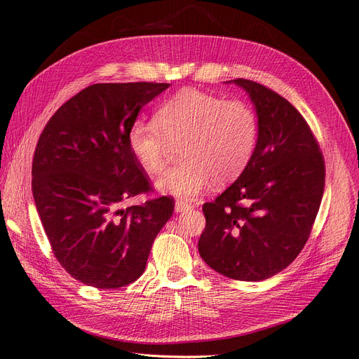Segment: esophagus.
<instances>
[{"instance_id":"esophagus-1","label":"esophagus","mask_w":359,"mask_h":359,"mask_svg":"<svg viewBox=\"0 0 359 359\" xmlns=\"http://www.w3.org/2000/svg\"><path fill=\"white\" fill-rule=\"evenodd\" d=\"M191 209H194V205H192L191 203H187V201L177 200V201H176V204H175V210H176L177 213L188 212V210H191Z\"/></svg>"}]
</instances>
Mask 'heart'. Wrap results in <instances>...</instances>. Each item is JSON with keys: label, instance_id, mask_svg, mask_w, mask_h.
Listing matches in <instances>:
<instances>
[{"label": "heart", "instance_id": "b5f03b06", "mask_svg": "<svg viewBox=\"0 0 359 359\" xmlns=\"http://www.w3.org/2000/svg\"><path fill=\"white\" fill-rule=\"evenodd\" d=\"M258 114L252 104L187 88L165 100L154 119L135 121L128 131L133 156L149 175L163 172L179 146L182 163L156 183L177 198H194L210 180L238 177L255 152Z\"/></svg>", "mask_w": 359, "mask_h": 359}]
</instances>
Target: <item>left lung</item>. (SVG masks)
I'll return each mask as SVG.
<instances>
[{"instance_id":"8db88e82","label":"left lung","mask_w":359,"mask_h":359,"mask_svg":"<svg viewBox=\"0 0 359 359\" xmlns=\"http://www.w3.org/2000/svg\"><path fill=\"white\" fill-rule=\"evenodd\" d=\"M234 83L255 104L259 137L240 177L203 204L200 255L229 279L258 282L291 264L313 228L325 187L315 134L291 102L246 79Z\"/></svg>"}]
</instances>
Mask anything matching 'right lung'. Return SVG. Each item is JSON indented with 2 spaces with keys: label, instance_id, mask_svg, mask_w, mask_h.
<instances>
[{
  "label": "right lung",
  "instance_id": "obj_1",
  "mask_svg": "<svg viewBox=\"0 0 359 359\" xmlns=\"http://www.w3.org/2000/svg\"><path fill=\"white\" fill-rule=\"evenodd\" d=\"M168 83H95L46 123L32 158V195L53 255L76 280L100 289L133 283L175 210L170 196L123 204L152 192L128 146L140 109Z\"/></svg>",
  "mask_w": 359,
  "mask_h": 359
}]
</instances>
